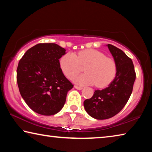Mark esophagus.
I'll use <instances>...</instances> for the list:
<instances>
[{
    "mask_svg": "<svg viewBox=\"0 0 152 152\" xmlns=\"http://www.w3.org/2000/svg\"><path fill=\"white\" fill-rule=\"evenodd\" d=\"M74 88H75L77 90H82V88H83L82 86H77V85L74 86Z\"/></svg>",
    "mask_w": 152,
    "mask_h": 152,
    "instance_id": "esophagus-1",
    "label": "esophagus"
}]
</instances>
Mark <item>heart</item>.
Wrapping results in <instances>:
<instances>
[{
    "mask_svg": "<svg viewBox=\"0 0 152 152\" xmlns=\"http://www.w3.org/2000/svg\"><path fill=\"white\" fill-rule=\"evenodd\" d=\"M60 66L63 74L72 79L80 72L84 67V73L74 78L76 84L86 85L95 84L99 88L109 85L117 74V64L113 58L106 57L104 53L94 49L79 51L77 56L67 52L60 60Z\"/></svg>",
    "mask_w": 152,
    "mask_h": 152,
    "instance_id": "obj_1",
    "label": "heart"
}]
</instances>
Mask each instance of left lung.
<instances>
[{
  "mask_svg": "<svg viewBox=\"0 0 152 152\" xmlns=\"http://www.w3.org/2000/svg\"><path fill=\"white\" fill-rule=\"evenodd\" d=\"M117 64V74L109 86L97 90L91 99L84 102L87 113L96 119H107L119 113L132 93L135 72L132 59L115 46L108 44Z\"/></svg>",
  "mask_w": 152,
  "mask_h": 152,
  "instance_id": "1",
  "label": "left lung"
}]
</instances>
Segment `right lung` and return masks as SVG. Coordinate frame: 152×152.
Instances as JSON below:
<instances>
[{"instance_id":"obj_1","label":"right lung","mask_w":152,"mask_h":152,"mask_svg":"<svg viewBox=\"0 0 152 152\" xmlns=\"http://www.w3.org/2000/svg\"><path fill=\"white\" fill-rule=\"evenodd\" d=\"M66 50L56 43H39L28 50L17 70L20 94L33 111L42 115L58 113L74 85L61 70L60 58Z\"/></svg>"}]
</instances>
